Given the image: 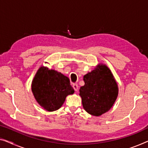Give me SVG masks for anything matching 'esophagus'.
Segmentation results:
<instances>
[{
	"label": "esophagus",
	"mask_w": 148,
	"mask_h": 148,
	"mask_svg": "<svg viewBox=\"0 0 148 148\" xmlns=\"http://www.w3.org/2000/svg\"><path fill=\"white\" fill-rule=\"evenodd\" d=\"M72 87H73L74 90L76 92H77L78 90V84H73V85H72Z\"/></svg>",
	"instance_id": "esophagus-1"
}]
</instances>
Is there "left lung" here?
<instances>
[{
	"instance_id": "obj_1",
	"label": "left lung",
	"mask_w": 148,
	"mask_h": 148,
	"mask_svg": "<svg viewBox=\"0 0 148 148\" xmlns=\"http://www.w3.org/2000/svg\"><path fill=\"white\" fill-rule=\"evenodd\" d=\"M85 84L80 89L84 110L99 116L108 111L115 102L118 88L111 71L105 65L98 66L84 76Z\"/></svg>"
}]
</instances>
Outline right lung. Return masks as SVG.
Listing matches in <instances>:
<instances>
[{"mask_svg": "<svg viewBox=\"0 0 148 148\" xmlns=\"http://www.w3.org/2000/svg\"><path fill=\"white\" fill-rule=\"evenodd\" d=\"M32 91L39 104L49 112L58 110L66 96L74 92L68 77L44 66L35 75Z\"/></svg>", "mask_w": 148, "mask_h": 148, "instance_id": "add662e5", "label": "right lung"}]
</instances>
